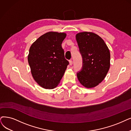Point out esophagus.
<instances>
[{"label":"esophagus","instance_id":"esophagus-1","mask_svg":"<svg viewBox=\"0 0 131 131\" xmlns=\"http://www.w3.org/2000/svg\"><path fill=\"white\" fill-rule=\"evenodd\" d=\"M72 61L71 60H69V64L70 65V66H71L72 64Z\"/></svg>","mask_w":131,"mask_h":131}]
</instances>
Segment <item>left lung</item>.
Here are the masks:
<instances>
[{
    "label": "left lung",
    "mask_w": 131,
    "mask_h": 131,
    "mask_svg": "<svg viewBox=\"0 0 131 131\" xmlns=\"http://www.w3.org/2000/svg\"><path fill=\"white\" fill-rule=\"evenodd\" d=\"M82 57V67L77 72L78 80L87 88L95 87L105 77L110 66V54L104 40L91 32L76 35Z\"/></svg>",
    "instance_id": "1"
}]
</instances>
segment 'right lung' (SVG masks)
I'll list each match as a JSON object with an SVG mask.
<instances>
[{
  "label": "right lung",
  "instance_id": "right-lung-1",
  "mask_svg": "<svg viewBox=\"0 0 131 131\" xmlns=\"http://www.w3.org/2000/svg\"><path fill=\"white\" fill-rule=\"evenodd\" d=\"M64 33L48 32L30 46L28 61L34 80L45 89H53L60 83L69 61L65 59L62 43Z\"/></svg>",
  "mask_w": 131,
  "mask_h": 131
}]
</instances>
